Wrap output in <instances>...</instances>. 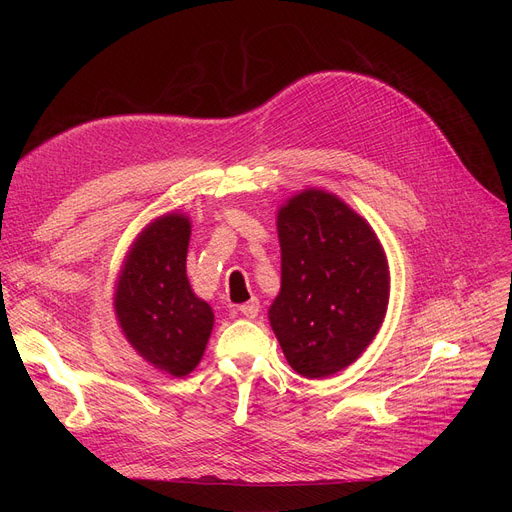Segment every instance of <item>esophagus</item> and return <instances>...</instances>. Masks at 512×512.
<instances>
[{"mask_svg":"<svg viewBox=\"0 0 512 512\" xmlns=\"http://www.w3.org/2000/svg\"><path fill=\"white\" fill-rule=\"evenodd\" d=\"M238 311L245 315V317H249V319H255L257 317V313H259V299H251V301H247L245 305H240L238 307Z\"/></svg>","mask_w":512,"mask_h":512,"instance_id":"esophagus-1","label":"esophagus"}]
</instances>
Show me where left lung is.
<instances>
[{
	"label": "left lung",
	"instance_id": "1",
	"mask_svg": "<svg viewBox=\"0 0 512 512\" xmlns=\"http://www.w3.org/2000/svg\"><path fill=\"white\" fill-rule=\"evenodd\" d=\"M282 282L267 317L288 365L328 378L355 363L378 336L390 270L378 234L338 195L305 188L276 215Z\"/></svg>",
	"mask_w": 512,
	"mask_h": 512
}]
</instances>
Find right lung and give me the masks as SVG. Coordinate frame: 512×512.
<instances>
[{"label":"right lung","mask_w":512,"mask_h":512,"mask_svg":"<svg viewBox=\"0 0 512 512\" xmlns=\"http://www.w3.org/2000/svg\"><path fill=\"white\" fill-rule=\"evenodd\" d=\"M191 218L170 211L132 240L114 290L116 321L128 344L151 367L184 378L203 359L213 311L186 276Z\"/></svg>","instance_id":"1"}]
</instances>
